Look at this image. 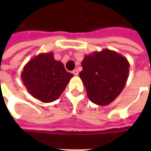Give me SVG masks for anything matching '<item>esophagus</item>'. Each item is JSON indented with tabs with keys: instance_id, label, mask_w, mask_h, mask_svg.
<instances>
[{
	"instance_id": "1",
	"label": "esophagus",
	"mask_w": 151,
	"mask_h": 151,
	"mask_svg": "<svg viewBox=\"0 0 151 151\" xmlns=\"http://www.w3.org/2000/svg\"><path fill=\"white\" fill-rule=\"evenodd\" d=\"M72 73L74 76H78V74H79L78 70H74L72 71Z\"/></svg>"
}]
</instances>
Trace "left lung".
I'll use <instances>...</instances> for the list:
<instances>
[{
    "label": "left lung",
    "instance_id": "obj_1",
    "mask_svg": "<svg viewBox=\"0 0 151 151\" xmlns=\"http://www.w3.org/2000/svg\"><path fill=\"white\" fill-rule=\"evenodd\" d=\"M80 77L93 103L105 106L119 96L129 76L128 60L116 52L102 50L85 56Z\"/></svg>",
    "mask_w": 151,
    "mask_h": 151
}]
</instances>
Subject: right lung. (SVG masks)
I'll return each instance as SVG.
<instances>
[{"label":"right lung","instance_id":"right-lung-1","mask_svg":"<svg viewBox=\"0 0 151 151\" xmlns=\"http://www.w3.org/2000/svg\"><path fill=\"white\" fill-rule=\"evenodd\" d=\"M73 76L52 53L40 54L27 64L22 80L28 92L44 102L55 101Z\"/></svg>","mask_w":151,"mask_h":151}]
</instances>
